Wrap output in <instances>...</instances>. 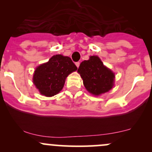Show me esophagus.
I'll use <instances>...</instances> for the list:
<instances>
[{
    "label": "esophagus",
    "mask_w": 152,
    "mask_h": 152,
    "mask_svg": "<svg viewBox=\"0 0 152 152\" xmlns=\"http://www.w3.org/2000/svg\"><path fill=\"white\" fill-rule=\"evenodd\" d=\"M76 67H79V65H80V62H76Z\"/></svg>",
    "instance_id": "1"
}]
</instances>
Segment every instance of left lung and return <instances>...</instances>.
Listing matches in <instances>:
<instances>
[{"mask_svg":"<svg viewBox=\"0 0 152 152\" xmlns=\"http://www.w3.org/2000/svg\"><path fill=\"white\" fill-rule=\"evenodd\" d=\"M77 72L83 79L86 90L94 96L107 93L114 85L115 73L97 56H90L88 60L83 61Z\"/></svg>","mask_w":152,"mask_h":152,"instance_id":"8db88e82","label":"left lung"}]
</instances>
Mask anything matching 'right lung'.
<instances>
[{
    "label": "right lung",
    "instance_id": "right-lung-1",
    "mask_svg": "<svg viewBox=\"0 0 152 152\" xmlns=\"http://www.w3.org/2000/svg\"><path fill=\"white\" fill-rule=\"evenodd\" d=\"M76 70L77 67L70 57L54 55L48 62L37 67L33 82L40 94L51 97L62 90L67 76Z\"/></svg>",
    "mask_w": 152,
    "mask_h": 152
}]
</instances>
